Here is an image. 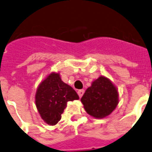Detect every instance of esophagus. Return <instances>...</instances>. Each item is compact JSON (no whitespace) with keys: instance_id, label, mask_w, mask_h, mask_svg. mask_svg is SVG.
<instances>
[{"instance_id":"34e87169","label":"esophagus","mask_w":152,"mask_h":152,"mask_svg":"<svg viewBox=\"0 0 152 152\" xmlns=\"http://www.w3.org/2000/svg\"><path fill=\"white\" fill-rule=\"evenodd\" d=\"M77 94H78L79 97H81L83 95V94H84V90H79V91H77Z\"/></svg>"}]
</instances>
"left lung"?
Masks as SVG:
<instances>
[{"label": "left lung", "mask_w": 152, "mask_h": 152, "mask_svg": "<svg viewBox=\"0 0 152 152\" xmlns=\"http://www.w3.org/2000/svg\"><path fill=\"white\" fill-rule=\"evenodd\" d=\"M81 102L87 114L95 119H103L119 104L118 90L109 79L101 76L86 90Z\"/></svg>", "instance_id": "8db88e82"}]
</instances>
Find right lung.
Masks as SVG:
<instances>
[{
  "label": "right lung",
  "instance_id": "obj_1",
  "mask_svg": "<svg viewBox=\"0 0 152 152\" xmlns=\"http://www.w3.org/2000/svg\"><path fill=\"white\" fill-rule=\"evenodd\" d=\"M79 96L69 85L61 80L58 72H51L40 83L35 95L36 106L44 123L55 126L61 118L68 102Z\"/></svg>",
  "mask_w": 152,
  "mask_h": 152
}]
</instances>
